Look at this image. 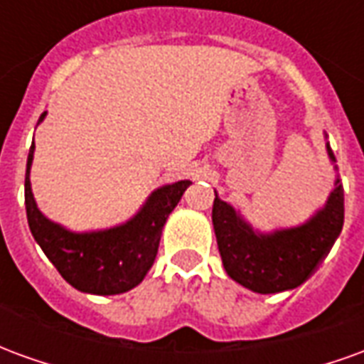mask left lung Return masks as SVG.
I'll return each mask as SVG.
<instances>
[{"label": "left lung", "mask_w": 364, "mask_h": 364, "mask_svg": "<svg viewBox=\"0 0 364 364\" xmlns=\"http://www.w3.org/2000/svg\"><path fill=\"white\" fill-rule=\"evenodd\" d=\"M328 148L329 159L336 156ZM337 169V167H336ZM343 187L336 179L323 208L300 226L261 234L234 206L214 198L213 224L218 252L230 279L259 294H274L300 287L326 259L343 228Z\"/></svg>", "instance_id": "obj_1"}]
</instances>
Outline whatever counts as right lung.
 Returning <instances> with one entry per match:
<instances>
[{
    "label": "right lung",
    "mask_w": 364,
    "mask_h": 364,
    "mask_svg": "<svg viewBox=\"0 0 364 364\" xmlns=\"http://www.w3.org/2000/svg\"><path fill=\"white\" fill-rule=\"evenodd\" d=\"M46 112L41 114L43 122ZM35 142L28 150L25 173V206L31 234L44 255L74 289L87 294H120L144 281L158 255L159 237L191 181L164 185L151 193L138 213L124 224L97 232H72L48 220L31 191V166Z\"/></svg>",
    "instance_id": "right-lung-1"
}]
</instances>
